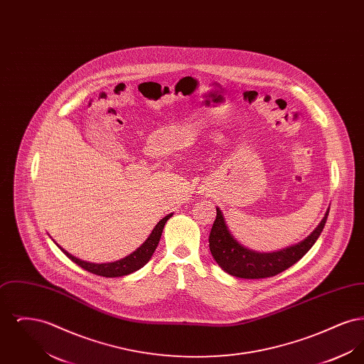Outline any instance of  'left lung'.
<instances>
[{
  "label": "left lung",
  "mask_w": 364,
  "mask_h": 364,
  "mask_svg": "<svg viewBox=\"0 0 364 364\" xmlns=\"http://www.w3.org/2000/svg\"><path fill=\"white\" fill-rule=\"evenodd\" d=\"M329 208L311 235L299 244L276 252H257L237 242L226 226L223 211L217 208V217L208 236L210 252L221 269L239 278H266L277 276L301 259L322 233Z\"/></svg>",
  "instance_id": "obj_1"
}]
</instances>
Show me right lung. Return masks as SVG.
Wrapping results in <instances>:
<instances>
[{"label": "right lung", "mask_w": 364, "mask_h": 364, "mask_svg": "<svg viewBox=\"0 0 364 364\" xmlns=\"http://www.w3.org/2000/svg\"><path fill=\"white\" fill-rule=\"evenodd\" d=\"M171 217H172V214H168L166 217H164L156 224V228L153 229V232L150 233L147 240L143 242L136 251H134L128 257H125V258H122L120 260H116V262H110V263H90V262H86V260L79 259V258L73 257L72 254H70L68 251H65L64 248H61L60 245L58 247L72 262H75L82 269H85V270L92 273V274L102 276V277H122V276H127V274H131V273L136 272V270H139L140 267H143L150 260V258L154 254V251H156L159 239H161L164 226H165L166 221Z\"/></svg>", "instance_id": "add662e5"}]
</instances>
